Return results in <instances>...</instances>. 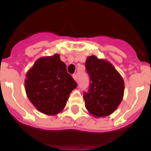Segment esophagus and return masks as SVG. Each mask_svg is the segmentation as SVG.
Instances as JSON below:
<instances>
[{
	"label": "esophagus",
	"mask_w": 151,
	"mask_h": 151,
	"mask_svg": "<svg viewBox=\"0 0 151 151\" xmlns=\"http://www.w3.org/2000/svg\"><path fill=\"white\" fill-rule=\"evenodd\" d=\"M73 78L76 81H78V75L77 74H73Z\"/></svg>",
	"instance_id": "esophagus-1"
}]
</instances>
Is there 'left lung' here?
Instances as JSON below:
<instances>
[{
  "label": "left lung",
  "mask_w": 151,
  "mask_h": 151,
  "mask_svg": "<svg viewBox=\"0 0 151 151\" xmlns=\"http://www.w3.org/2000/svg\"><path fill=\"white\" fill-rule=\"evenodd\" d=\"M85 67L90 78L89 89L84 93L85 107L96 117L109 116L122 103L124 80L110 62L95 55L88 57Z\"/></svg>",
  "instance_id": "1"
}]
</instances>
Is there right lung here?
Listing matches in <instances>:
<instances>
[{
    "label": "right lung",
    "mask_w": 151,
    "mask_h": 151,
    "mask_svg": "<svg viewBox=\"0 0 151 151\" xmlns=\"http://www.w3.org/2000/svg\"><path fill=\"white\" fill-rule=\"evenodd\" d=\"M77 83L66 71L59 54L38 59L27 71L25 90L37 110L47 115H55L66 106Z\"/></svg>",
    "instance_id": "right-lung-1"
}]
</instances>
